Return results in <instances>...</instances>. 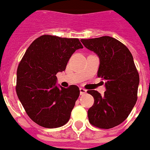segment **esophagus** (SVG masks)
I'll return each mask as SVG.
<instances>
[{
  "instance_id": "esophagus-1",
  "label": "esophagus",
  "mask_w": 150,
  "mask_h": 150,
  "mask_svg": "<svg viewBox=\"0 0 150 150\" xmlns=\"http://www.w3.org/2000/svg\"><path fill=\"white\" fill-rule=\"evenodd\" d=\"M79 92H80V95H83V94H85L87 93V90L84 89V88H79Z\"/></svg>"
}]
</instances>
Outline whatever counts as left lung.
<instances>
[{"instance_id":"8db88e82","label":"left lung","mask_w":150,"mask_h":150,"mask_svg":"<svg viewBox=\"0 0 150 150\" xmlns=\"http://www.w3.org/2000/svg\"><path fill=\"white\" fill-rule=\"evenodd\" d=\"M81 42L99 57L97 76L104 79L106 89L103 95L88 91L94 98L88 111V120L93 126L110 129L122 123L136 105L139 74L131 52L118 40L101 36L82 39Z\"/></svg>"}]
</instances>
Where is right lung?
I'll return each instance as SVG.
<instances>
[{"instance_id":"right-lung-1","label":"right lung","mask_w":150,"mask_h":150,"mask_svg":"<svg viewBox=\"0 0 150 150\" xmlns=\"http://www.w3.org/2000/svg\"><path fill=\"white\" fill-rule=\"evenodd\" d=\"M79 39L44 35L28 47L17 70L16 93L30 119L38 125L55 128L69 121L79 96L76 85L57 87V72L66 67L75 50L82 49Z\"/></svg>"}]
</instances>
